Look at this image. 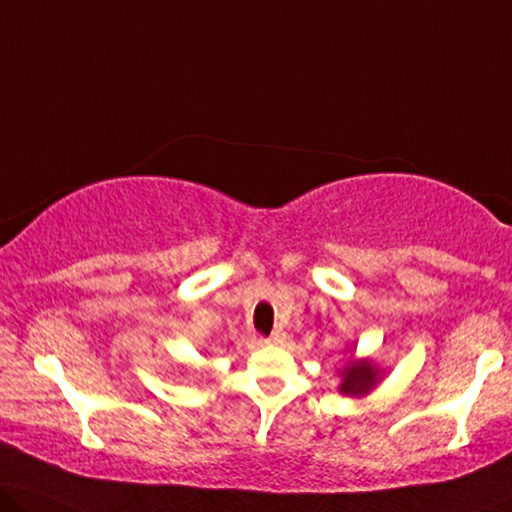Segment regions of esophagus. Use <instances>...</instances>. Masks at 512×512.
<instances>
[{
	"mask_svg": "<svg viewBox=\"0 0 512 512\" xmlns=\"http://www.w3.org/2000/svg\"><path fill=\"white\" fill-rule=\"evenodd\" d=\"M264 342H266V345H282V342H285V333H282V331L271 333Z\"/></svg>",
	"mask_w": 512,
	"mask_h": 512,
	"instance_id": "obj_1",
	"label": "esophagus"
}]
</instances>
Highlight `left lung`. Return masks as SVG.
I'll list each match as a JSON object with an SVG mask.
<instances>
[{
  "label": "left lung",
  "instance_id": "8db88e82",
  "mask_svg": "<svg viewBox=\"0 0 512 512\" xmlns=\"http://www.w3.org/2000/svg\"><path fill=\"white\" fill-rule=\"evenodd\" d=\"M347 354L349 358L338 370V377H340L338 391L340 395H345V398H356V400L365 398V395H370L379 386L381 377H384V370H381L370 356L356 358L354 342L347 347Z\"/></svg>",
  "mask_w": 512,
  "mask_h": 512
}]
</instances>
